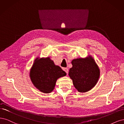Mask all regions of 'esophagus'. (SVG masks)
<instances>
[{"mask_svg": "<svg viewBox=\"0 0 124 124\" xmlns=\"http://www.w3.org/2000/svg\"><path fill=\"white\" fill-rule=\"evenodd\" d=\"M63 70L64 71H65L67 74H68V73H69V70H68L67 68L64 67V68H63Z\"/></svg>", "mask_w": 124, "mask_h": 124, "instance_id": "1", "label": "esophagus"}]
</instances>
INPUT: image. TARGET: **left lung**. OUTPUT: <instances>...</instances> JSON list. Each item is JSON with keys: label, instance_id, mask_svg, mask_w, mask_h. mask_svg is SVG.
I'll list each match as a JSON object with an SVG mask.
<instances>
[{"label": "left lung", "instance_id": "left-lung-1", "mask_svg": "<svg viewBox=\"0 0 124 124\" xmlns=\"http://www.w3.org/2000/svg\"><path fill=\"white\" fill-rule=\"evenodd\" d=\"M73 67L69 75L75 87L80 93L91 90L95 86L100 76V70L94 59L89 55L85 58H78L71 61Z\"/></svg>", "mask_w": 124, "mask_h": 124}]
</instances>
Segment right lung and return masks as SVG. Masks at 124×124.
<instances>
[{"label": "right lung", "instance_id": "right-lung-1", "mask_svg": "<svg viewBox=\"0 0 124 124\" xmlns=\"http://www.w3.org/2000/svg\"><path fill=\"white\" fill-rule=\"evenodd\" d=\"M66 75L65 71L55 65L49 57L36 58L30 71V79L33 85L44 93L51 92L57 79Z\"/></svg>", "mask_w": 124, "mask_h": 124}]
</instances>
